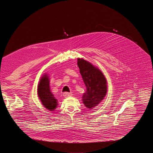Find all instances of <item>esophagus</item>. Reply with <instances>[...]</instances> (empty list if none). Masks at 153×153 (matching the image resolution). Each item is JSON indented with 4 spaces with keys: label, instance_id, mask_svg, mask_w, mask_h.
I'll return each mask as SVG.
<instances>
[{
    "label": "esophagus",
    "instance_id": "34e87169",
    "mask_svg": "<svg viewBox=\"0 0 153 153\" xmlns=\"http://www.w3.org/2000/svg\"><path fill=\"white\" fill-rule=\"evenodd\" d=\"M71 96V94L70 93H63L64 97H70Z\"/></svg>",
    "mask_w": 153,
    "mask_h": 153
}]
</instances>
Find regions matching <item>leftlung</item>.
I'll return each instance as SVG.
<instances>
[{
    "label": "left lung",
    "mask_w": 153,
    "mask_h": 153,
    "mask_svg": "<svg viewBox=\"0 0 153 153\" xmlns=\"http://www.w3.org/2000/svg\"><path fill=\"white\" fill-rule=\"evenodd\" d=\"M77 65L86 86L82 102L89 110L99 105L107 93V82L103 73L91 63L82 58L77 59Z\"/></svg>",
    "instance_id": "obj_1"
}]
</instances>
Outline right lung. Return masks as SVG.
<instances>
[{
	"instance_id": "1",
	"label": "right lung",
	"mask_w": 153,
	"mask_h": 153,
	"mask_svg": "<svg viewBox=\"0 0 153 153\" xmlns=\"http://www.w3.org/2000/svg\"><path fill=\"white\" fill-rule=\"evenodd\" d=\"M37 95L43 106L50 111H54L58 101L51 91L48 74H45L40 79L37 85Z\"/></svg>"
}]
</instances>
